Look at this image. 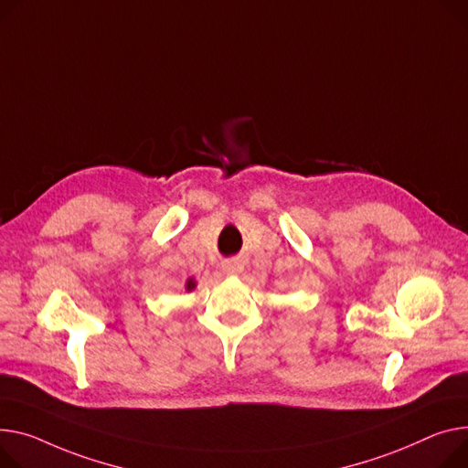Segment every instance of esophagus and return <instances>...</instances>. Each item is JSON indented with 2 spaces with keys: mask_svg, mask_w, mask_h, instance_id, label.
Masks as SVG:
<instances>
[{
  "mask_svg": "<svg viewBox=\"0 0 468 468\" xmlns=\"http://www.w3.org/2000/svg\"><path fill=\"white\" fill-rule=\"evenodd\" d=\"M224 272L226 274H239L242 272V261L239 258H233V260H226L224 265H222Z\"/></svg>",
  "mask_w": 468,
  "mask_h": 468,
  "instance_id": "34e87169",
  "label": "esophagus"
}]
</instances>
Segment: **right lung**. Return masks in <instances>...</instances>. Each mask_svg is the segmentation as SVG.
Segmentation results:
<instances>
[{
  "mask_svg": "<svg viewBox=\"0 0 468 468\" xmlns=\"http://www.w3.org/2000/svg\"><path fill=\"white\" fill-rule=\"evenodd\" d=\"M194 288H196V280H194V278H190L188 282H186V290L190 292V290H194Z\"/></svg>",
  "mask_w": 468,
  "mask_h": 468,
  "instance_id": "obj_1",
  "label": "right lung"
}]
</instances>
